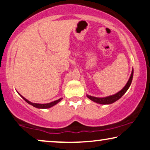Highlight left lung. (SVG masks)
Returning <instances> with one entry per match:
<instances>
[{"instance_id":"obj_1","label":"left lung","mask_w":150,"mask_h":150,"mask_svg":"<svg viewBox=\"0 0 150 150\" xmlns=\"http://www.w3.org/2000/svg\"><path fill=\"white\" fill-rule=\"evenodd\" d=\"M133 72H134V71H133V69H132V73H131V75L130 76V79L128 80V83H126V85H125V87L123 88L121 91H119L118 93L114 94V95L112 96H107V97H105V98H97V97H93V96L87 95V98L91 100H92V101L100 104H110L113 103V102H116L117 100H118L120 98H122V96H124V94L127 91V90L128 89V88L130 87L131 83H132V81Z\"/></svg>"}]
</instances>
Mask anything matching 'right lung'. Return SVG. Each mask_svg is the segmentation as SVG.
Returning a JSON list of instances; mask_svg holds the SVG:
<instances>
[{"label":"right lung","mask_w":150,"mask_h":150,"mask_svg":"<svg viewBox=\"0 0 150 150\" xmlns=\"http://www.w3.org/2000/svg\"><path fill=\"white\" fill-rule=\"evenodd\" d=\"M18 94H19V95H20V96H21V97H22V98H23V99H24V100H25V101H26V102H27L28 104H30V105L33 106L34 107L38 108H49L52 107V106H54L55 104H57V103H59V102H60L61 100H62V98H60V99L55 100V101H54V102H50V103H47V104L33 103V102L28 101V100H26L25 98H24L23 96H22V95H20V94L19 93H18Z\"/></svg>","instance_id":"add662e5"}]
</instances>
